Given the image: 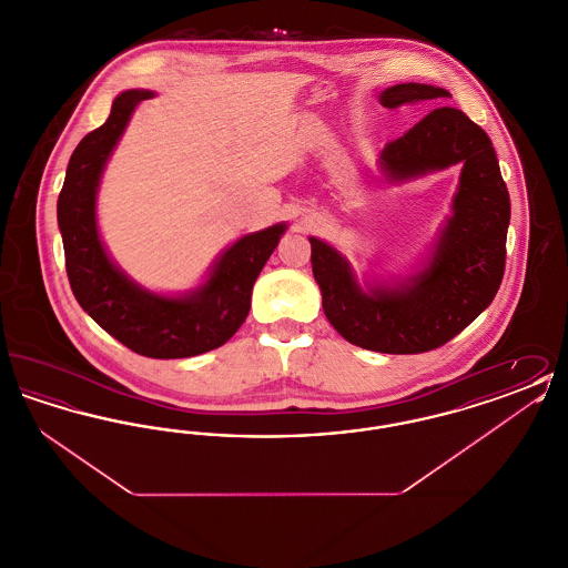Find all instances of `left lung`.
<instances>
[{"label": "left lung", "instance_id": "8db88e82", "mask_svg": "<svg viewBox=\"0 0 568 568\" xmlns=\"http://www.w3.org/2000/svg\"><path fill=\"white\" fill-rule=\"evenodd\" d=\"M449 95L440 87L405 82L385 89L381 104L396 110ZM454 163H462L454 216L428 268L405 287L364 294L349 264L311 239L325 317L352 345L394 355L433 352L475 322L496 296L507 262L511 202L489 135L462 110L438 106L381 151L383 170L396 181Z\"/></svg>", "mask_w": 568, "mask_h": 568}]
</instances>
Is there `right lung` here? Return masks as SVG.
I'll return each instance as SVG.
<instances>
[{
    "label": "right lung",
    "mask_w": 568,
    "mask_h": 568,
    "mask_svg": "<svg viewBox=\"0 0 568 568\" xmlns=\"http://www.w3.org/2000/svg\"><path fill=\"white\" fill-rule=\"evenodd\" d=\"M149 98L151 91L121 93L106 123L82 138L68 163L57 219L70 287L82 311L138 355L176 359L216 349L236 334L251 308L253 283L285 225H272L232 244L206 285L187 297L153 296L116 271L98 236L95 191L130 114Z\"/></svg>",
    "instance_id": "add662e5"
}]
</instances>
